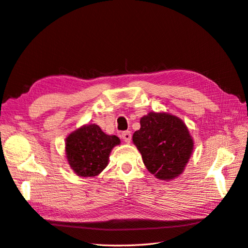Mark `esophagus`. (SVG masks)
I'll list each match as a JSON object with an SVG mask.
<instances>
[{
    "instance_id": "34e87169",
    "label": "esophagus",
    "mask_w": 248,
    "mask_h": 248,
    "mask_svg": "<svg viewBox=\"0 0 248 248\" xmlns=\"http://www.w3.org/2000/svg\"><path fill=\"white\" fill-rule=\"evenodd\" d=\"M122 139L125 142H127V144H129L130 140H131V133L130 131H124L122 133Z\"/></svg>"
}]
</instances>
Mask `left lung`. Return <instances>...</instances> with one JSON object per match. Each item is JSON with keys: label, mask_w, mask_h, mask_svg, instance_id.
<instances>
[{"label": "left lung", "mask_w": 248, "mask_h": 248, "mask_svg": "<svg viewBox=\"0 0 248 248\" xmlns=\"http://www.w3.org/2000/svg\"><path fill=\"white\" fill-rule=\"evenodd\" d=\"M132 141L147 170L157 179L171 181L182 174L193 151V139L183 120L169 112H148Z\"/></svg>", "instance_id": "1"}]
</instances>
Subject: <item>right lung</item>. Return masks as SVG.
<instances>
[{"label": "right lung", "mask_w": 248, "mask_h": 248, "mask_svg": "<svg viewBox=\"0 0 248 248\" xmlns=\"http://www.w3.org/2000/svg\"><path fill=\"white\" fill-rule=\"evenodd\" d=\"M120 142L118 137L106 134L98 125H82L66 138V159L78 177H95L108 167L111 150Z\"/></svg>", "instance_id": "obj_1"}]
</instances>
